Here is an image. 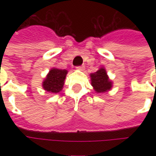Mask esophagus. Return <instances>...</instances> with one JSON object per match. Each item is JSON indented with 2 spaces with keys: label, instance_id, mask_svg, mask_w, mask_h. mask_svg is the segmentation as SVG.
Masks as SVG:
<instances>
[{
  "label": "esophagus",
  "instance_id": "obj_1",
  "mask_svg": "<svg viewBox=\"0 0 156 156\" xmlns=\"http://www.w3.org/2000/svg\"><path fill=\"white\" fill-rule=\"evenodd\" d=\"M83 68H84L83 66H78V67H77V69H78V70H83Z\"/></svg>",
  "mask_w": 156,
  "mask_h": 156
}]
</instances>
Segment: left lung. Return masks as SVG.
Masks as SVG:
<instances>
[{"mask_svg":"<svg viewBox=\"0 0 156 156\" xmlns=\"http://www.w3.org/2000/svg\"><path fill=\"white\" fill-rule=\"evenodd\" d=\"M91 85L94 90L97 94H101L109 91L113 87V82L109 79L107 72L104 67L98 69V71L90 74Z\"/></svg>","mask_w":156,"mask_h":156,"instance_id":"8db88e82","label":"left lung"}]
</instances>
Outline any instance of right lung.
<instances>
[{"instance_id":"add662e5","label":"right lung","mask_w":156,"mask_h":156,"mask_svg":"<svg viewBox=\"0 0 156 156\" xmlns=\"http://www.w3.org/2000/svg\"><path fill=\"white\" fill-rule=\"evenodd\" d=\"M68 70L53 68L50 69L42 82V88L48 93L58 94L63 88Z\"/></svg>"}]
</instances>
